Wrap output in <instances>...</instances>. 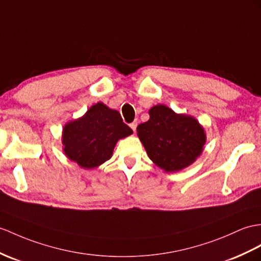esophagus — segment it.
Returning <instances> with one entry per match:
<instances>
[{"label":"esophagus","instance_id":"1","mask_svg":"<svg viewBox=\"0 0 261 261\" xmlns=\"http://www.w3.org/2000/svg\"><path fill=\"white\" fill-rule=\"evenodd\" d=\"M129 126H130V128L134 130V132H136V127H137V122H133V123H130L129 124Z\"/></svg>","mask_w":261,"mask_h":261}]
</instances>
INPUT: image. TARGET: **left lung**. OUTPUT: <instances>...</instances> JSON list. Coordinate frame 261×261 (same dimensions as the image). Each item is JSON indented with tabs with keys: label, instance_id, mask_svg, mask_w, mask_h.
Wrapping results in <instances>:
<instances>
[{
	"label": "left lung",
	"instance_id": "1",
	"mask_svg": "<svg viewBox=\"0 0 261 261\" xmlns=\"http://www.w3.org/2000/svg\"><path fill=\"white\" fill-rule=\"evenodd\" d=\"M137 135L150 160L170 173L193 164L206 142L204 128L194 117L165 105L151 107L149 119L137 126Z\"/></svg>",
	"mask_w": 261,
	"mask_h": 261
}]
</instances>
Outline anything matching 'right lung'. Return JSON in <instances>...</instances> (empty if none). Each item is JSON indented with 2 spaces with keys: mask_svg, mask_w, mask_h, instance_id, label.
<instances>
[{
  "mask_svg": "<svg viewBox=\"0 0 261 261\" xmlns=\"http://www.w3.org/2000/svg\"><path fill=\"white\" fill-rule=\"evenodd\" d=\"M132 133L117 111L97 103L82 118L65 125L64 152L81 167L91 169L109 161L118 139Z\"/></svg>",
  "mask_w": 261,
  "mask_h": 261,
  "instance_id": "1",
  "label": "right lung"
}]
</instances>
